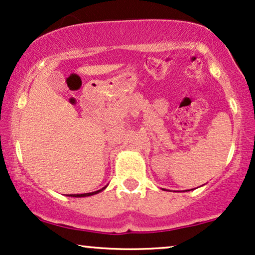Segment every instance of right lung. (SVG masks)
I'll use <instances>...</instances> for the list:
<instances>
[{
    "instance_id": "right-lung-1",
    "label": "right lung",
    "mask_w": 255,
    "mask_h": 255,
    "mask_svg": "<svg viewBox=\"0 0 255 255\" xmlns=\"http://www.w3.org/2000/svg\"><path fill=\"white\" fill-rule=\"evenodd\" d=\"M107 186H104L103 189H101V190H97V191H94V192H88V194H81V195H70L71 196V197H88V196H93V195H96V194H98V192H101L102 191V190H104L106 189Z\"/></svg>"
}]
</instances>
